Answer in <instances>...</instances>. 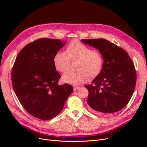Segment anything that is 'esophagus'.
I'll return each mask as SVG.
<instances>
[{"label":"esophagus","mask_w":147,"mask_h":147,"mask_svg":"<svg viewBox=\"0 0 147 147\" xmlns=\"http://www.w3.org/2000/svg\"><path fill=\"white\" fill-rule=\"evenodd\" d=\"M79 88H80V86H74V91H77V90H78Z\"/></svg>","instance_id":"1"}]
</instances>
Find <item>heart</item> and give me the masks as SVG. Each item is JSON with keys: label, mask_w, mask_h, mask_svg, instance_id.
<instances>
[{"label": "heart", "mask_w": 147, "mask_h": 147, "mask_svg": "<svg viewBox=\"0 0 147 147\" xmlns=\"http://www.w3.org/2000/svg\"><path fill=\"white\" fill-rule=\"evenodd\" d=\"M75 60H77L75 65L76 70L64 73L62 77L64 82L78 84L86 80L87 75L91 78L96 77L103 67L104 58L101 53L79 42L70 43L66 48V53L57 52L53 61L56 69L64 72L67 69L70 61Z\"/></svg>", "instance_id": "b5f03b06"}]
</instances>
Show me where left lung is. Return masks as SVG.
Returning <instances> with one entry per match:
<instances>
[{"label": "left lung", "instance_id": "1", "mask_svg": "<svg viewBox=\"0 0 147 147\" xmlns=\"http://www.w3.org/2000/svg\"><path fill=\"white\" fill-rule=\"evenodd\" d=\"M101 53L104 64L100 74L91 84L87 103L96 112L113 114L129 102L136 84V71L131 57L123 48L104 38L83 39Z\"/></svg>", "mask_w": 147, "mask_h": 147}]
</instances>
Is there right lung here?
<instances>
[{
    "mask_svg": "<svg viewBox=\"0 0 147 147\" xmlns=\"http://www.w3.org/2000/svg\"><path fill=\"white\" fill-rule=\"evenodd\" d=\"M65 43L58 39L36 40L22 49L13 64V90L22 106L35 118L48 120L57 116L73 91L70 84H58L61 75L53 61Z\"/></svg>",
    "mask_w": 147,
    "mask_h": 147,
    "instance_id": "add662e5",
    "label": "right lung"
}]
</instances>
